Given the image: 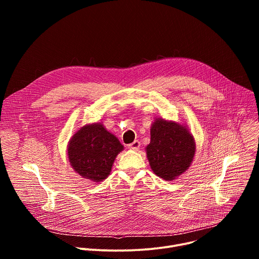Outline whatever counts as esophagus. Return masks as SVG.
Instances as JSON below:
<instances>
[{
    "label": "esophagus",
    "mask_w": 259,
    "mask_h": 259,
    "mask_svg": "<svg viewBox=\"0 0 259 259\" xmlns=\"http://www.w3.org/2000/svg\"><path fill=\"white\" fill-rule=\"evenodd\" d=\"M139 147H140V142L138 140H135L132 143L128 144V149H130L132 151H138Z\"/></svg>",
    "instance_id": "obj_1"
}]
</instances>
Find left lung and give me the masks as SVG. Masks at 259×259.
I'll use <instances>...</instances> for the list:
<instances>
[{"instance_id":"obj_1","label":"left lung","mask_w":259,"mask_h":259,"mask_svg":"<svg viewBox=\"0 0 259 259\" xmlns=\"http://www.w3.org/2000/svg\"><path fill=\"white\" fill-rule=\"evenodd\" d=\"M145 151L153 172L172 181L191 166L196 141L187 125L159 118L152 124L151 142Z\"/></svg>"}]
</instances>
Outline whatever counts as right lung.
<instances>
[{
  "instance_id": "1",
  "label": "right lung",
  "mask_w": 259,
  "mask_h": 259,
  "mask_svg": "<svg viewBox=\"0 0 259 259\" xmlns=\"http://www.w3.org/2000/svg\"><path fill=\"white\" fill-rule=\"evenodd\" d=\"M124 150L119 139L101 123L87 124L72 135L67 144L70 166L83 178L104 180L112 171L117 156Z\"/></svg>"
}]
</instances>
